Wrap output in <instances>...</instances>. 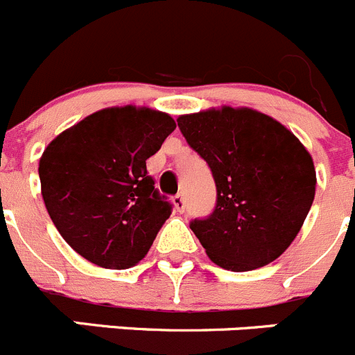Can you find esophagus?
Instances as JSON below:
<instances>
[{"label":"esophagus","mask_w":355,"mask_h":355,"mask_svg":"<svg viewBox=\"0 0 355 355\" xmlns=\"http://www.w3.org/2000/svg\"><path fill=\"white\" fill-rule=\"evenodd\" d=\"M172 204H174V209L178 212H183L184 207H187V204H184V197H183V195H175V197L172 198Z\"/></svg>","instance_id":"34e87169"}]
</instances>
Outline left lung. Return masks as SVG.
<instances>
[{"label": "left lung", "instance_id": "8db88e82", "mask_svg": "<svg viewBox=\"0 0 355 355\" xmlns=\"http://www.w3.org/2000/svg\"><path fill=\"white\" fill-rule=\"evenodd\" d=\"M178 125L218 188L214 212L190 225L211 261L232 272L275 261L315 197L309 150L281 121L245 106L181 114Z\"/></svg>", "mask_w": 355, "mask_h": 355}]
</instances>
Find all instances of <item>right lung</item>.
Listing matches in <instances>:
<instances>
[{
	"instance_id": "right-lung-1",
	"label": "right lung",
	"mask_w": 355,
	"mask_h": 355,
	"mask_svg": "<svg viewBox=\"0 0 355 355\" xmlns=\"http://www.w3.org/2000/svg\"><path fill=\"white\" fill-rule=\"evenodd\" d=\"M174 129L168 113L127 104L96 111L49 143L38 167L43 202L80 256L111 270L146 256L171 216L146 160Z\"/></svg>"
}]
</instances>
